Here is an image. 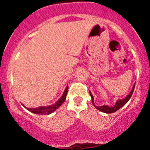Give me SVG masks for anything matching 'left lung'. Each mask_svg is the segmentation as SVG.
I'll use <instances>...</instances> for the list:
<instances>
[{
  "instance_id": "1",
  "label": "left lung",
  "mask_w": 150,
  "mask_h": 150,
  "mask_svg": "<svg viewBox=\"0 0 150 150\" xmlns=\"http://www.w3.org/2000/svg\"><path fill=\"white\" fill-rule=\"evenodd\" d=\"M134 87H135V85H134V87H133L132 91H131V93H130L129 94H128V96H127L125 98V99H120V100L117 101V102H116L115 105L113 107H108V106H107V105L101 106V107L95 106L94 105V102H93V95L91 94V91H89V92H90V96H91V97L92 103H93V105H94V107H96V109H98V110H100L101 112H105V113H113V112H115L117 111V110H118L119 109H120L122 107H123V106L125 105V104L128 102V100H129V99H131V96H132L133 92H134Z\"/></svg>"
}]
</instances>
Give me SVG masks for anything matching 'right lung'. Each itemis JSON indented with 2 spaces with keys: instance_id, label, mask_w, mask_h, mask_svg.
Wrapping results in <instances>:
<instances>
[{
  "instance_id": "obj_1",
  "label": "right lung",
  "mask_w": 150,
  "mask_h": 150,
  "mask_svg": "<svg viewBox=\"0 0 150 150\" xmlns=\"http://www.w3.org/2000/svg\"><path fill=\"white\" fill-rule=\"evenodd\" d=\"M68 86L64 90V93H63L62 96L60 98L59 100L55 104L51 106H48V107H39L38 108H27V110L30 111L31 112L35 113V114H38V115H49L52 113L53 112L55 111L57 109H58L60 106L62 104L63 102L65 101L67 94L68 91Z\"/></svg>"
}]
</instances>
